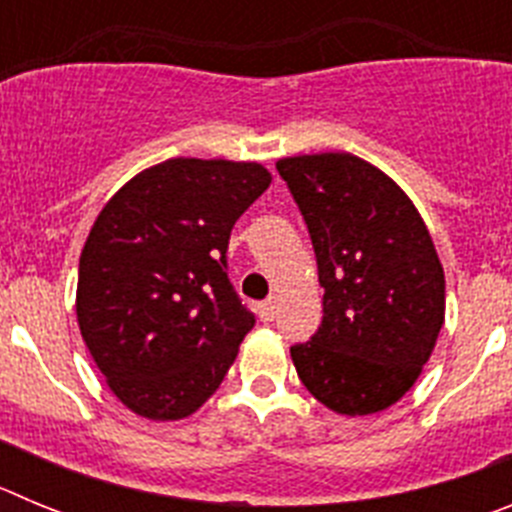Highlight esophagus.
<instances>
[{
	"label": "esophagus",
	"instance_id": "1",
	"mask_svg": "<svg viewBox=\"0 0 512 512\" xmlns=\"http://www.w3.org/2000/svg\"><path fill=\"white\" fill-rule=\"evenodd\" d=\"M274 315H277V300L269 297V300H264L259 305V318L264 320V323H269V320H274Z\"/></svg>",
	"mask_w": 512,
	"mask_h": 512
}]
</instances>
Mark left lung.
I'll return each mask as SVG.
<instances>
[{"label": "left lung", "mask_w": 512, "mask_h": 512, "mask_svg": "<svg viewBox=\"0 0 512 512\" xmlns=\"http://www.w3.org/2000/svg\"><path fill=\"white\" fill-rule=\"evenodd\" d=\"M310 230L323 323L289 348L302 384L341 415L395 405L431 359L446 315V279L410 197L354 153L279 158Z\"/></svg>", "instance_id": "1"}]
</instances>
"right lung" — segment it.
<instances>
[{"mask_svg":"<svg viewBox=\"0 0 512 512\" xmlns=\"http://www.w3.org/2000/svg\"><path fill=\"white\" fill-rule=\"evenodd\" d=\"M269 184L256 161L169 158L122 184L94 220L76 320L112 395L140 418L200 410L238 356L256 320L225 251Z\"/></svg>","mask_w":512,"mask_h":512,"instance_id":"1","label":"right lung"}]
</instances>
